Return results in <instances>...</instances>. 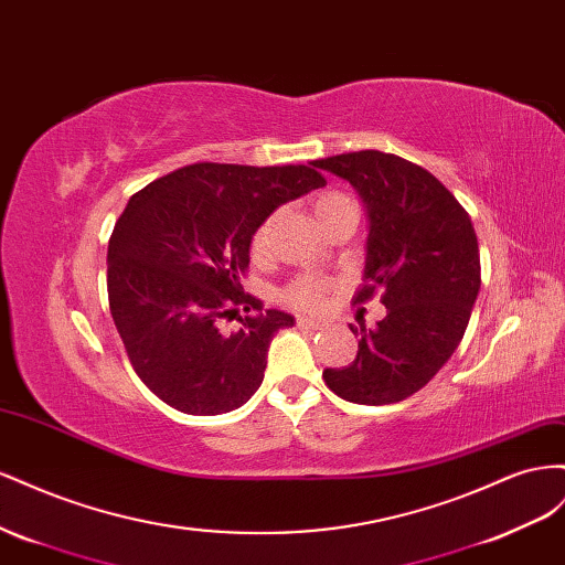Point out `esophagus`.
<instances>
[{"instance_id":"obj_1","label":"esophagus","mask_w":565,"mask_h":565,"mask_svg":"<svg viewBox=\"0 0 565 565\" xmlns=\"http://www.w3.org/2000/svg\"><path fill=\"white\" fill-rule=\"evenodd\" d=\"M296 324H298L300 329H312V331H317V329L324 327V324H321V321H317V319H310V317H298Z\"/></svg>"}]
</instances>
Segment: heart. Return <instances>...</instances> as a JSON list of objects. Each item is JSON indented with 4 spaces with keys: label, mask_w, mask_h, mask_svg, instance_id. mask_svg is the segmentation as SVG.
Instances as JSON below:
<instances>
[{
    "label": "heart",
    "mask_w": 565,
    "mask_h": 565,
    "mask_svg": "<svg viewBox=\"0 0 565 565\" xmlns=\"http://www.w3.org/2000/svg\"><path fill=\"white\" fill-rule=\"evenodd\" d=\"M338 207H354L352 199L348 196V193H341V191H324L321 196L315 199L312 203V211H315V217L317 222L321 217H327L329 213L338 211ZM267 234H269V224H263L260 232L255 234V241L253 246L255 250H260L265 246L267 241ZM331 288V281L327 279H317V277H298L296 281L288 284L286 288V300L296 305V308L300 310H319L321 305H324V298L329 294Z\"/></svg>",
    "instance_id": "obj_1"
}]
</instances>
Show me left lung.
Returning a JSON list of instances; mask_svg holds the SVG:
<instances>
[{
  "label": "left lung",
  "instance_id": "obj_1",
  "mask_svg": "<svg viewBox=\"0 0 565 565\" xmlns=\"http://www.w3.org/2000/svg\"><path fill=\"white\" fill-rule=\"evenodd\" d=\"M312 166L343 177L364 201V286L354 300L381 291L385 305L376 329L350 324L358 358L324 369V381L354 405H393L440 372L469 327L480 291L471 217L428 170L393 153L354 151Z\"/></svg>",
  "mask_w": 565,
  "mask_h": 565
}]
</instances>
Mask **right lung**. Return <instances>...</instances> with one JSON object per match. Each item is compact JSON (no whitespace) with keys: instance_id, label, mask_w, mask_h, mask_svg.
<instances>
[{"instance_id":"obj_1","label":"right lung","mask_w":565,"mask_h":565,"mask_svg":"<svg viewBox=\"0 0 565 565\" xmlns=\"http://www.w3.org/2000/svg\"><path fill=\"white\" fill-rule=\"evenodd\" d=\"M310 166L193 163L137 191L116 222L110 315L137 376L172 409L215 416L260 388L271 338L294 317L263 310L241 279L257 227L327 184ZM238 307L256 315L220 332L218 319Z\"/></svg>"}]
</instances>
